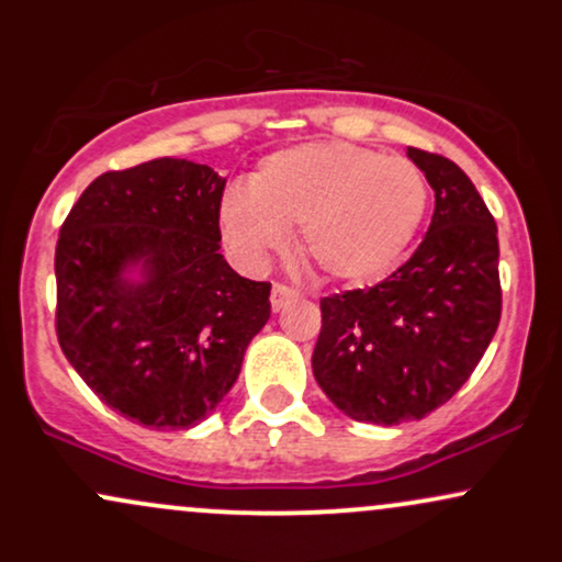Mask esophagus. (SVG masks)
Returning a JSON list of instances; mask_svg holds the SVG:
<instances>
[{
	"instance_id": "1",
	"label": "esophagus",
	"mask_w": 562,
	"mask_h": 562,
	"mask_svg": "<svg viewBox=\"0 0 562 562\" xmlns=\"http://www.w3.org/2000/svg\"><path fill=\"white\" fill-rule=\"evenodd\" d=\"M295 288H290V285H285V282H274L272 285V308L274 312H280V308H285L290 301L295 299Z\"/></svg>"
}]
</instances>
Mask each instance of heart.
I'll return each mask as SVG.
<instances>
[{
    "instance_id": "b5f03b06",
    "label": "heart",
    "mask_w": 562,
    "mask_h": 562,
    "mask_svg": "<svg viewBox=\"0 0 562 562\" xmlns=\"http://www.w3.org/2000/svg\"><path fill=\"white\" fill-rule=\"evenodd\" d=\"M417 164L351 142H308L263 158L248 190L218 205L224 240L248 263L267 261L299 227L301 256L330 280H372L404 256L428 211Z\"/></svg>"
}]
</instances>
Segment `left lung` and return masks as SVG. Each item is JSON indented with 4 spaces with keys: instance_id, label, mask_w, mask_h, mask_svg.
I'll use <instances>...</instances> for the list:
<instances>
[{
    "instance_id": "obj_1",
    "label": "left lung",
    "mask_w": 562,
    "mask_h": 562,
    "mask_svg": "<svg viewBox=\"0 0 562 562\" xmlns=\"http://www.w3.org/2000/svg\"><path fill=\"white\" fill-rule=\"evenodd\" d=\"M436 211L412 259L372 288L319 301L312 370L359 423L423 420L473 375L502 317L496 222L454 160L409 147Z\"/></svg>"
}]
</instances>
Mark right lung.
I'll return each mask as SVG.
<instances>
[{
    "mask_svg": "<svg viewBox=\"0 0 562 562\" xmlns=\"http://www.w3.org/2000/svg\"><path fill=\"white\" fill-rule=\"evenodd\" d=\"M214 169L156 158L97 177L60 227L55 330L83 383L147 428L216 409L272 314L269 282L224 261ZM139 266L142 283L126 268Z\"/></svg>",
    "mask_w": 562,
    "mask_h": 562,
    "instance_id": "obj_1",
    "label": "right lung"
}]
</instances>
